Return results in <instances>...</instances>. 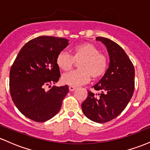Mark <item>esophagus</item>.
Masks as SVG:
<instances>
[{"label": "esophagus", "mask_w": 150, "mask_h": 150, "mask_svg": "<svg viewBox=\"0 0 150 150\" xmlns=\"http://www.w3.org/2000/svg\"><path fill=\"white\" fill-rule=\"evenodd\" d=\"M75 89H76V87H73V86H70L69 87V90L70 91V92H73V91L75 90Z\"/></svg>", "instance_id": "1"}]
</instances>
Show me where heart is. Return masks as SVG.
Instances as JSON below:
<instances>
[{
	"label": "heart",
	"mask_w": 150,
	"mask_h": 150,
	"mask_svg": "<svg viewBox=\"0 0 150 150\" xmlns=\"http://www.w3.org/2000/svg\"><path fill=\"white\" fill-rule=\"evenodd\" d=\"M78 62V70L63 75V83L77 87L89 82L90 77L93 80H97L104 76L109 65L107 56L101 53L97 46L89 42L74 46L71 55L61 52L56 58V65L64 72L71 70L75 62Z\"/></svg>",
	"instance_id": "1"
}]
</instances>
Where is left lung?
I'll list each match as a JSON object with an SVG mask.
<instances>
[{
  "instance_id": "left-lung-1",
  "label": "left lung",
  "mask_w": 150,
  "mask_h": 150,
  "mask_svg": "<svg viewBox=\"0 0 150 150\" xmlns=\"http://www.w3.org/2000/svg\"><path fill=\"white\" fill-rule=\"evenodd\" d=\"M107 48L109 67L102 78L93 86L99 94L89 91L82 110L89 119L99 123L113 120L125 109L135 89V68L124 50L116 42L98 37Z\"/></svg>"
}]
</instances>
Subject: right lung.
Segmentation results:
<instances>
[{
    "mask_svg": "<svg viewBox=\"0 0 150 150\" xmlns=\"http://www.w3.org/2000/svg\"><path fill=\"white\" fill-rule=\"evenodd\" d=\"M68 45L64 38L41 36L22 48L10 71V92L16 107L24 116L44 122L60 111L68 85L56 87L61 77L56 58Z\"/></svg>",
    "mask_w": 150,
    "mask_h": 150,
    "instance_id": "right-lung-1",
    "label": "right lung"
}]
</instances>
